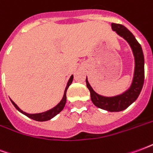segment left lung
I'll list each match as a JSON object with an SVG mask.
<instances>
[{"label": "left lung", "instance_id": "1", "mask_svg": "<svg viewBox=\"0 0 153 153\" xmlns=\"http://www.w3.org/2000/svg\"><path fill=\"white\" fill-rule=\"evenodd\" d=\"M111 28L120 36H121L122 38H125L128 42L134 56V75L131 86L126 92L120 95L106 97L95 93L92 87L90 86L87 79L86 83L88 88L90 91L92 102L95 106L108 111H120L130 106L140 94L144 83V56L141 45L138 43L134 36L128 29L122 25L114 23L111 24Z\"/></svg>", "mask_w": 153, "mask_h": 153}]
</instances>
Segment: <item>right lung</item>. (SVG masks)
<instances>
[{"mask_svg": "<svg viewBox=\"0 0 153 153\" xmlns=\"http://www.w3.org/2000/svg\"><path fill=\"white\" fill-rule=\"evenodd\" d=\"M74 79V75H71L70 77V79L68 81V83H67V86L65 88V93H64V96L62 100L60 101V103L56 106L54 108L52 109L49 110V111H47L46 112H42V113H38V114H28V113L25 112V111H23L19 109L18 107V106L15 104L13 101H11V102L13 103V105L15 106V107L16 109L18 110L19 111H20L21 113H23L24 115H25L26 116H28V118H31L33 120H37V121H46V120H51V118H53L54 116H56L57 114H59V113L64 109V107H65V102H66V91L68 89V88L70 86L71 83H72V81H73Z\"/></svg>", "mask_w": 153, "mask_h": 153, "instance_id": "1", "label": "right lung"}]
</instances>
